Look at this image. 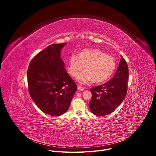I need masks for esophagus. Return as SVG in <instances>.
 Returning <instances> with one entry per match:
<instances>
[{
    "instance_id": "obj_1",
    "label": "esophagus",
    "mask_w": 156,
    "mask_h": 156,
    "mask_svg": "<svg viewBox=\"0 0 156 156\" xmlns=\"http://www.w3.org/2000/svg\"><path fill=\"white\" fill-rule=\"evenodd\" d=\"M78 90L79 91H83L84 90V87L81 86H78Z\"/></svg>"
}]
</instances>
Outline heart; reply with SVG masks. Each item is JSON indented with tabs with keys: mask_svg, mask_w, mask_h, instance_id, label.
I'll return each mask as SVG.
<instances>
[{
	"mask_svg": "<svg viewBox=\"0 0 156 156\" xmlns=\"http://www.w3.org/2000/svg\"><path fill=\"white\" fill-rule=\"evenodd\" d=\"M86 66V71L80 73L76 80L81 83L93 80L94 83H102L107 80L115 71L116 63L110 55L98 49L82 50L78 56L72 55L69 59V72L76 76Z\"/></svg>",
	"mask_w": 156,
	"mask_h": 156,
	"instance_id": "1",
	"label": "heart"
}]
</instances>
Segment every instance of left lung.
Segmentation results:
<instances>
[{"instance_id": "8db88e82", "label": "left lung", "mask_w": 156, "mask_h": 156, "mask_svg": "<svg viewBox=\"0 0 156 156\" xmlns=\"http://www.w3.org/2000/svg\"><path fill=\"white\" fill-rule=\"evenodd\" d=\"M128 74V65L121 55L114 76L104 84L90 89L92 98L89 106L93 114L98 116L108 115L122 104L127 93Z\"/></svg>"}]
</instances>
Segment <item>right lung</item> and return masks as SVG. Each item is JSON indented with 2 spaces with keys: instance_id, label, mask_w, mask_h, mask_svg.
<instances>
[{
  "instance_id": "1",
  "label": "right lung",
  "mask_w": 156,
  "mask_h": 156,
  "mask_svg": "<svg viewBox=\"0 0 156 156\" xmlns=\"http://www.w3.org/2000/svg\"><path fill=\"white\" fill-rule=\"evenodd\" d=\"M65 44L49 46L31 60L28 69L30 96L43 112L51 116L65 113L77 90L60 58L61 49Z\"/></svg>"
}]
</instances>
